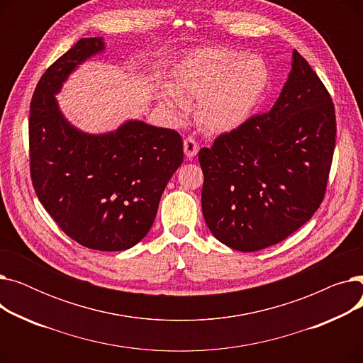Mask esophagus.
<instances>
[{"label": "esophagus", "instance_id": "1", "mask_svg": "<svg viewBox=\"0 0 363 363\" xmlns=\"http://www.w3.org/2000/svg\"><path fill=\"white\" fill-rule=\"evenodd\" d=\"M184 151H185V156L188 159L194 157L199 152V144L193 137H188L184 140Z\"/></svg>", "mask_w": 363, "mask_h": 363}]
</instances>
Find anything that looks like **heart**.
I'll return each instance as SVG.
<instances>
[{"mask_svg":"<svg viewBox=\"0 0 363 363\" xmlns=\"http://www.w3.org/2000/svg\"><path fill=\"white\" fill-rule=\"evenodd\" d=\"M269 82V66L257 54L200 48L181 63L162 103L172 114L182 116L186 104L197 101L199 121L207 130L230 132L250 119Z\"/></svg>","mask_w":363,"mask_h":363,"instance_id":"heart-1","label":"heart"}]
</instances>
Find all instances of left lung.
<instances>
[{"label":"left lung","instance_id":"1","mask_svg":"<svg viewBox=\"0 0 363 363\" xmlns=\"http://www.w3.org/2000/svg\"><path fill=\"white\" fill-rule=\"evenodd\" d=\"M335 135L331 95L294 50L274 107L199 152L211 233L234 250L257 252L297 231L325 196Z\"/></svg>","mask_w":363,"mask_h":363}]
</instances>
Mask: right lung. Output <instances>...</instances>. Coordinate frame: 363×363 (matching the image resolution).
Here are the masks:
<instances>
[{"label": "right lung", "instance_id": "1", "mask_svg": "<svg viewBox=\"0 0 363 363\" xmlns=\"http://www.w3.org/2000/svg\"><path fill=\"white\" fill-rule=\"evenodd\" d=\"M101 51L103 38H82L41 76L29 114L30 177L38 199L66 235L92 250L122 252L150 231L184 151L177 130L143 121L99 135L67 122L55 94L74 69Z\"/></svg>", "mask_w": 363, "mask_h": 363}]
</instances>
